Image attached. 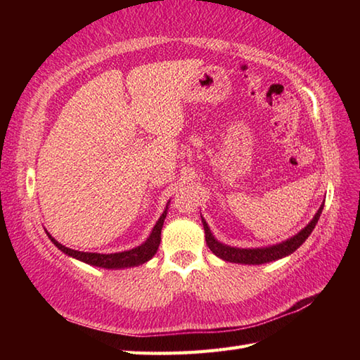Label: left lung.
<instances>
[{
  "label": "left lung",
  "mask_w": 360,
  "mask_h": 360,
  "mask_svg": "<svg viewBox=\"0 0 360 360\" xmlns=\"http://www.w3.org/2000/svg\"><path fill=\"white\" fill-rule=\"evenodd\" d=\"M323 210V204L320 205V209L317 210L316 217L312 218L311 223L303 229V231L294 235L292 238H289L286 241H283L280 244H275V246L269 248H257V249H238V248H231L226 246V244L219 243L215 240V236L212 235L210 229L202 218V226H204V232H205V243H207L209 249L215 254L217 257L223 258L224 262H231V263H241V264H263V263H269L275 262V259H280L286 255H290L292 252H295L302 244L307 241L311 232L314 231V227L317 224V221L322 215Z\"/></svg>",
  "instance_id": "8db88e82"
}]
</instances>
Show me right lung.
<instances>
[{
	"label": "right lung",
	"instance_id": "add662e5",
	"mask_svg": "<svg viewBox=\"0 0 360 360\" xmlns=\"http://www.w3.org/2000/svg\"><path fill=\"white\" fill-rule=\"evenodd\" d=\"M165 217H167V209L158 219L156 226L153 227L150 236L143 244H141V246H137L131 250L116 252V254H96V252L74 250V249L63 246V244H60L56 238H52L48 232L46 233H48L51 241L56 244L60 250L65 252L66 255L77 258V259H80V262L86 263V264L105 267V269H122V267H133V266L143 264L145 262H148V259L156 254V250L160 244V231H162Z\"/></svg>",
	"mask_w": 360,
	"mask_h": 360
}]
</instances>
